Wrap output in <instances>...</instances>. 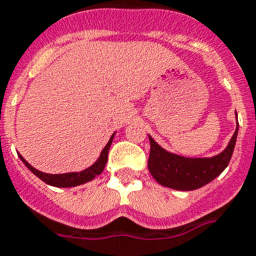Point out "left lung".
Returning <instances> with one entry per match:
<instances>
[{"label": "left lung", "mask_w": 256, "mask_h": 256, "mask_svg": "<svg viewBox=\"0 0 256 256\" xmlns=\"http://www.w3.org/2000/svg\"><path fill=\"white\" fill-rule=\"evenodd\" d=\"M240 124L222 152L212 158H186L172 154L160 147L148 135V171L160 186L178 190H194L214 180L228 167L236 147Z\"/></svg>", "instance_id": "8db88e82"}]
</instances>
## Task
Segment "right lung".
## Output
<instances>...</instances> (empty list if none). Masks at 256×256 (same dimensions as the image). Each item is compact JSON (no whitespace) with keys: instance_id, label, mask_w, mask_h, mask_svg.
<instances>
[{"instance_id":"1","label":"right lung","mask_w":256,"mask_h":256,"mask_svg":"<svg viewBox=\"0 0 256 256\" xmlns=\"http://www.w3.org/2000/svg\"><path fill=\"white\" fill-rule=\"evenodd\" d=\"M114 134H116V132H114ZM114 134L110 136L109 142L106 143V146L104 147V150L101 151L98 159H97L90 167H88L86 170L80 172H68V174H59V175L44 174V172L39 171V170L32 167L31 164L27 163L22 155H20V160L24 162V166H26L35 176H38L40 180H43V182H44L46 184H48V186H58V188H70V186H81V184H85V182H90V180H93L94 178H97V176L104 171V168L106 166L108 152H109V148L110 146H112V142H113Z\"/></svg>"}]
</instances>
